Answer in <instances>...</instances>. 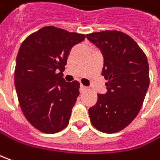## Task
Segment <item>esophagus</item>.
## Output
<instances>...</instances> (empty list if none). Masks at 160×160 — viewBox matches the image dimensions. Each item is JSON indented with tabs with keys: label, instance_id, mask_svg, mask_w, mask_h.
Here are the masks:
<instances>
[{
	"label": "esophagus",
	"instance_id": "esophagus-1",
	"mask_svg": "<svg viewBox=\"0 0 160 160\" xmlns=\"http://www.w3.org/2000/svg\"><path fill=\"white\" fill-rule=\"evenodd\" d=\"M87 89H88V88H87V87H85L84 85H80V92H84V91H86Z\"/></svg>",
	"mask_w": 160,
	"mask_h": 160
}]
</instances>
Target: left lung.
<instances>
[{
  "mask_svg": "<svg viewBox=\"0 0 160 160\" xmlns=\"http://www.w3.org/2000/svg\"><path fill=\"white\" fill-rule=\"evenodd\" d=\"M103 56L102 75L107 93L97 94V103L88 109L92 125L106 134L117 133L135 119L150 85L149 63L138 44L120 31L87 34Z\"/></svg>",
  "mask_w": 160,
  "mask_h": 160,
  "instance_id": "obj_1",
  "label": "left lung"
}]
</instances>
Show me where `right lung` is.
Returning <instances> with one entry per match:
<instances>
[{
  "label": "right lung",
  "mask_w": 160,
  "mask_h": 160,
  "mask_svg": "<svg viewBox=\"0 0 160 160\" xmlns=\"http://www.w3.org/2000/svg\"><path fill=\"white\" fill-rule=\"evenodd\" d=\"M85 38L50 25L30 34L20 46L15 67L17 95L25 118L42 133H58L69 123L80 83L64 81L62 72L72 48Z\"/></svg>",
  "instance_id": "add662e5"
}]
</instances>
